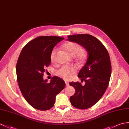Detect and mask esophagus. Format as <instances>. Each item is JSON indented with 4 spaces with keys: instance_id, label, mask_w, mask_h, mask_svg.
<instances>
[{
    "instance_id": "esophagus-1",
    "label": "esophagus",
    "mask_w": 129,
    "mask_h": 129,
    "mask_svg": "<svg viewBox=\"0 0 129 129\" xmlns=\"http://www.w3.org/2000/svg\"><path fill=\"white\" fill-rule=\"evenodd\" d=\"M66 85L67 86H69V85H70V84H69V83L68 82V81H66Z\"/></svg>"
}]
</instances>
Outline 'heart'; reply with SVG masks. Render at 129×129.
<instances>
[{
  "label": "heart",
  "mask_w": 129,
  "mask_h": 129,
  "mask_svg": "<svg viewBox=\"0 0 129 129\" xmlns=\"http://www.w3.org/2000/svg\"><path fill=\"white\" fill-rule=\"evenodd\" d=\"M64 48L66 50L72 57H74L79 55L80 57H83V49L81 46L78 44L74 42H68L64 45ZM57 49L54 48L52 50L50 55L51 61L54 62L55 59ZM76 69L74 67L64 66L62 67L60 70L57 72V74L59 77L62 78L64 80H68L72 77V75L74 73Z\"/></svg>",
  "instance_id": "obj_1"
}]
</instances>
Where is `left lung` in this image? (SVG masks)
I'll use <instances>...</instances> for the list:
<instances>
[{"label":"left lung","instance_id":"obj_1","mask_svg":"<svg viewBox=\"0 0 129 129\" xmlns=\"http://www.w3.org/2000/svg\"><path fill=\"white\" fill-rule=\"evenodd\" d=\"M70 42L76 43L86 49L87 58L78 75L85 84L70 83L75 89V93L70 100L74 107L85 109L92 107L101 99L108 86L111 75V60L107 50L103 44L89 34L68 36Z\"/></svg>","mask_w":129,"mask_h":129}]
</instances>
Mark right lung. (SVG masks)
Returning a JSON list of instances; mask_svg holds the SVG:
<instances>
[{"mask_svg":"<svg viewBox=\"0 0 129 129\" xmlns=\"http://www.w3.org/2000/svg\"><path fill=\"white\" fill-rule=\"evenodd\" d=\"M62 37L41 36L30 41L22 50L16 64L20 89L25 100L40 111L51 108L56 96L64 88L65 82L54 76L50 83L43 78L46 67L51 62V52Z\"/></svg>","mask_w":129,"mask_h":129,"instance_id":"obj_1","label":"right lung"}]
</instances>
